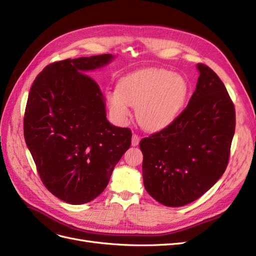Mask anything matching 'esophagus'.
<instances>
[{"label": "esophagus", "instance_id": "34e87169", "mask_svg": "<svg viewBox=\"0 0 256 256\" xmlns=\"http://www.w3.org/2000/svg\"><path fill=\"white\" fill-rule=\"evenodd\" d=\"M138 142H140V136H138L136 134H132V140H131V144H132V146H136L138 144Z\"/></svg>", "mask_w": 256, "mask_h": 256}]
</instances>
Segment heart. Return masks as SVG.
<instances>
[{
  "instance_id": "heart-1",
  "label": "heart",
  "mask_w": 256,
  "mask_h": 256,
  "mask_svg": "<svg viewBox=\"0 0 256 256\" xmlns=\"http://www.w3.org/2000/svg\"><path fill=\"white\" fill-rule=\"evenodd\" d=\"M188 90V82L182 76L166 69L150 68L124 76L118 90L106 92V100L116 122L124 124L129 120L131 106L136 108L140 125L156 131L177 118Z\"/></svg>"
}]
</instances>
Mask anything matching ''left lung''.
<instances>
[{
  "instance_id": "8db88e82",
  "label": "left lung",
  "mask_w": 256,
  "mask_h": 256,
  "mask_svg": "<svg viewBox=\"0 0 256 256\" xmlns=\"http://www.w3.org/2000/svg\"><path fill=\"white\" fill-rule=\"evenodd\" d=\"M196 88L186 109L158 132L143 138V182L148 194L168 207L202 196L228 166L235 134V106L212 68L198 64Z\"/></svg>"
}]
</instances>
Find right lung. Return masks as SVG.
Returning <instances> with one entry per match:
<instances>
[{
    "label": "right lung",
    "instance_id": "obj_1",
    "mask_svg": "<svg viewBox=\"0 0 256 256\" xmlns=\"http://www.w3.org/2000/svg\"><path fill=\"white\" fill-rule=\"evenodd\" d=\"M112 58L102 54L54 62L30 90L23 120L26 143L44 187L69 204L96 198L131 145V130L106 120L99 85L84 74Z\"/></svg>",
    "mask_w": 256,
    "mask_h": 256
}]
</instances>
